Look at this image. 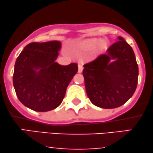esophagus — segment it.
Masks as SVG:
<instances>
[{
    "instance_id": "1",
    "label": "esophagus",
    "mask_w": 153,
    "mask_h": 153,
    "mask_svg": "<svg viewBox=\"0 0 153 153\" xmlns=\"http://www.w3.org/2000/svg\"><path fill=\"white\" fill-rule=\"evenodd\" d=\"M78 72L79 73H81V72H82L83 70V65L81 63H79V65H78Z\"/></svg>"
}]
</instances>
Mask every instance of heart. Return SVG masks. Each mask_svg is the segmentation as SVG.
Segmentation results:
<instances>
[{
  "mask_svg": "<svg viewBox=\"0 0 153 153\" xmlns=\"http://www.w3.org/2000/svg\"><path fill=\"white\" fill-rule=\"evenodd\" d=\"M97 45H98V51H102L105 48L106 42L104 40H98V39H94L85 43L84 47L86 50L91 51L94 49Z\"/></svg>",
  "mask_w": 153,
  "mask_h": 153,
  "instance_id": "1",
  "label": "heart"
}]
</instances>
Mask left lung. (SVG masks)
<instances>
[{"label": "left lung", "instance_id": "8db88e82", "mask_svg": "<svg viewBox=\"0 0 153 153\" xmlns=\"http://www.w3.org/2000/svg\"><path fill=\"white\" fill-rule=\"evenodd\" d=\"M96 59L84 65L87 96L97 107L122 106L134 95L138 84V67L132 48L122 37ZM111 59L114 61L110 62Z\"/></svg>", "mask_w": 153, "mask_h": 153}]
</instances>
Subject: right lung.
<instances>
[{"mask_svg": "<svg viewBox=\"0 0 153 153\" xmlns=\"http://www.w3.org/2000/svg\"><path fill=\"white\" fill-rule=\"evenodd\" d=\"M60 48L57 41L33 42L17 58L14 88L19 101L31 110L47 112L57 108L78 71L76 63L63 66L55 62Z\"/></svg>", "mask_w": 153, "mask_h": 153, "instance_id": "right-lung-1", "label": "right lung"}]
</instances>
